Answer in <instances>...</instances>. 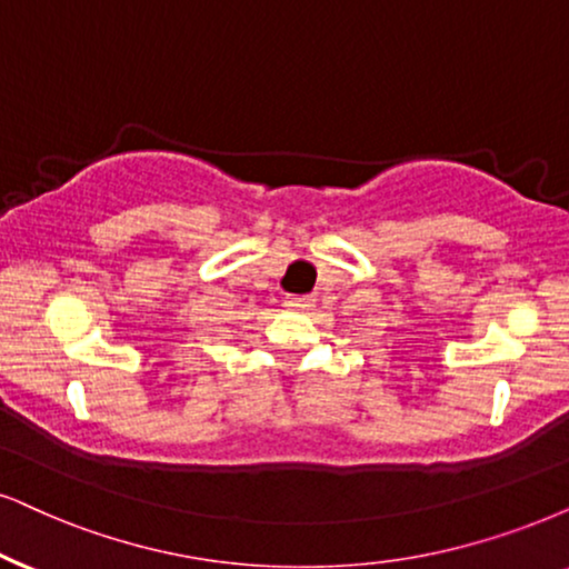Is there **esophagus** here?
<instances>
[{
	"label": "esophagus",
	"instance_id": "34e87169",
	"mask_svg": "<svg viewBox=\"0 0 569 569\" xmlns=\"http://www.w3.org/2000/svg\"><path fill=\"white\" fill-rule=\"evenodd\" d=\"M286 307L309 309V307H315V297H286Z\"/></svg>",
	"mask_w": 569,
	"mask_h": 569
}]
</instances>
